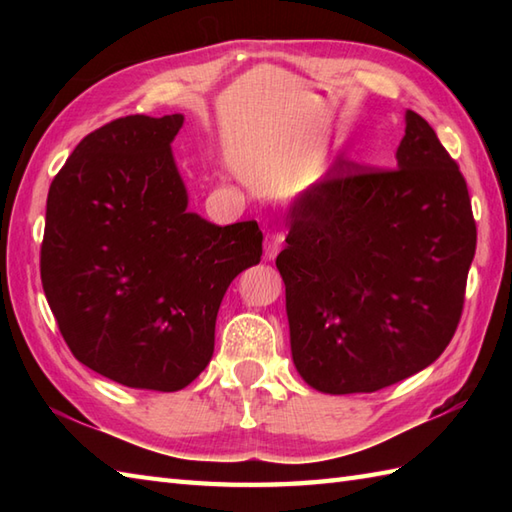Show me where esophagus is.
Returning <instances> with one entry per match:
<instances>
[{
    "instance_id": "1",
    "label": "esophagus",
    "mask_w": 512,
    "mask_h": 512,
    "mask_svg": "<svg viewBox=\"0 0 512 512\" xmlns=\"http://www.w3.org/2000/svg\"><path fill=\"white\" fill-rule=\"evenodd\" d=\"M281 242H284V237H281L279 233H268V235H266L264 257H266V259H275L277 253L281 250Z\"/></svg>"
}]
</instances>
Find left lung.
Segmentation results:
<instances>
[{
    "mask_svg": "<svg viewBox=\"0 0 512 512\" xmlns=\"http://www.w3.org/2000/svg\"><path fill=\"white\" fill-rule=\"evenodd\" d=\"M396 169L336 158L292 200L277 268L290 350L323 394H369L429 367L458 328L475 220L458 165L405 114Z\"/></svg>",
    "mask_w": 512,
    "mask_h": 512,
    "instance_id": "obj_1",
    "label": "left lung"
}]
</instances>
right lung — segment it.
<instances>
[{
	"label": "right lung",
	"instance_id": "right-lung-1",
	"mask_svg": "<svg viewBox=\"0 0 512 512\" xmlns=\"http://www.w3.org/2000/svg\"><path fill=\"white\" fill-rule=\"evenodd\" d=\"M182 114L125 116L85 136L52 180L41 284L85 367L134 389L178 391L209 365L231 281L262 259L255 220L187 211L171 143Z\"/></svg>",
	"mask_w": 512,
	"mask_h": 512
}]
</instances>
